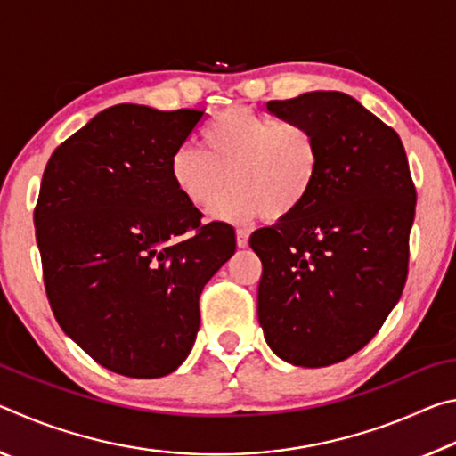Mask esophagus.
Wrapping results in <instances>:
<instances>
[{"label":"esophagus","instance_id":"esophagus-1","mask_svg":"<svg viewBox=\"0 0 456 456\" xmlns=\"http://www.w3.org/2000/svg\"><path fill=\"white\" fill-rule=\"evenodd\" d=\"M235 237H237V247H241V249H245V247L249 245V231H245V229H237Z\"/></svg>","mask_w":456,"mask_h":456}]
</instances>
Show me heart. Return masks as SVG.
I'll use <instances>...</instances> for the list:
<instances>
[{
  "label": "heart",
  "instance_id": "b5f03b06",
  "mask_svg": "<svg viewBox=\"0 0 456 456\" xmlns=\"http://www.w3.org/2000/svg\"><path fill=\"white\" fill-rule=\"evenodd\" d=\"M199 146L183 144L173 152L168 171L175 189L199 211L245 223L267 213L285 219L312 195L322 152L310 126L277 120L247 108H229L200 128Z\"/></svg>",
  "mask_w": 456,
  "mask_h": 456
}]
</instances>
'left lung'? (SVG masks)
Wrapping results in <instances>:
<instances>
[{"instance_id": "8db88e82", "label": "left lung", "mask_w": 456, "mask_h": 456, "mask_svg": "<svg viewBox=\"0 0 456 456\" xmlns=\"http://www.w3.org/2000/svg\"><path fill=\"white\" fill-rule=\"evenodd\" d=\"M267 110L310 126L322 163L304 207L249 245L264 273L257 318L293 366L350 358L403 296L416 191L400 136L344 92L272 100Z\"/></svg>"}]
</instances>
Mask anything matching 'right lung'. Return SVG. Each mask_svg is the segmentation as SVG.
I'll return each mask as SVG.
<instances>
[{"label": "right lung", "mask_w": 456, "mask_h": 456, "mask_svg": "<svg viewBox=\"0 0 456 456\" xmlns=\"http://www.w3.org/2000/svg\"><path fill=\"white\" fill-rule=\"evenodd\" d=\"M203 114L110 106L45 165L34 225L52 312L122 376L160 378L187 360L200 291L235 253L233 227L200 225L168 171Z\"/></svg>", "instance_id": "add662e5"}]
</instances>
